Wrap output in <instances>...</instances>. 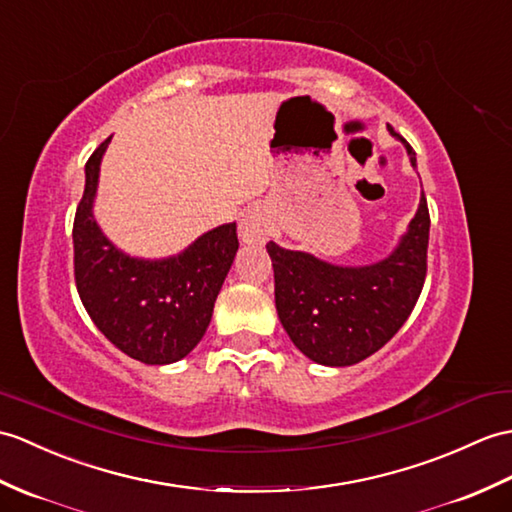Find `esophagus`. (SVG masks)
<instances>
[{"mask_svg": "<svg viewBox=\"0 0 512 512\" xmlns=\"http://www.w3.org/2000/svg\"><path fill=\"white\" fill-rule=\"evenodd\" d=\"M266 235H268V222L264 218V213L257 209L246 211L240 220L242 242H248V244L261 242V240H266Z\"/></svg>", "mask_w": 512, "mask_h": 512, "instance_id": "esophagus-1", "label": "esophagus"}]
</instances>
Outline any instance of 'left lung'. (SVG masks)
<instances>
[{"instance_id": "1", "label": "left lung", "mask_w": 512, "mask_h": 512, "mask_svg": "<svg viewBox=\"0 0 512 512\" xmlns=\"http://www.w3.org/2000/svg\"><path fill=\"white\" fill-rule=\"evenodd\" d=\"M410 163L414 150L399 133ZM430 211H419L395 253L373 266H331L301 251L268 242L275 270V305L283 329L307 358L325 366H351L379 351L412 314L425 283Z\"/></svg>"}]
</instances>
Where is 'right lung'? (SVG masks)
Masks as SVG:
<instances>
[{"label": "right lung", "instance_id": "right-lung-1", "mask_svg": "<svg viewBox=\"0 0 512 512\" xmlns=\"http://www.w3.org/2000/svg\"><path fill=\"white\" fill-rule=\"evenodd\" d=\"M111 137L85 165V192L74 218V277L80 301L106 340L144 364H172L205 336L237 253L235 224L205 233L185 253L146 261L106 240L93 220L100 161Z\"/></svg>", "mask_w": 512, "mask_h": 512}]
</instances>
